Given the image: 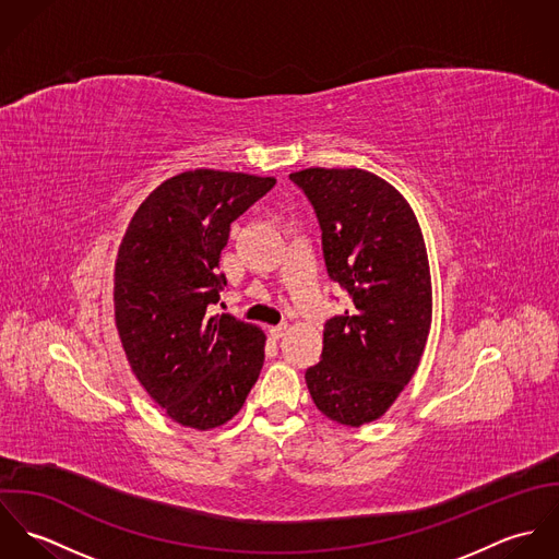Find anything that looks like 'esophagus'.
<instances>
[{"instance_id":"esophagus-1","label":"esophagus","mask_w":559,"mask_h":559,"mask_svg":"<svg viewBox=\"0 0 559 559\" xmlns=\"http://www.w3.org/2000/svg\"><path fill=\"white\" fill-rule=\"evenodd\" d=\"M286 331H288V324H286V322L275 324V326H269V333H271V337H273V340L284 337V333H286Z\"/></svg>"}]
</instances>
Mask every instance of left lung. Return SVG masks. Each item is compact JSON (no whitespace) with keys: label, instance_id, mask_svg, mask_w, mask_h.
<instances>
[{"label":"left lung","instance_id":"1","mask_svg":"<svg viewBox=\"0 0 559 559\" xmlns=\"http://www.w3.org/2000/svg\"><path fill=\"white\" fill-rule=\"evenodd\" d=\"M310 198L331 280L350 295L326 320L322 359L306 383L317 408L344 426L385 415L415 374L432 320V284L421 228L394 185L359 167L290 174Z\"/></svg>","mask_w":559,"mask_h":559}]
</instances>
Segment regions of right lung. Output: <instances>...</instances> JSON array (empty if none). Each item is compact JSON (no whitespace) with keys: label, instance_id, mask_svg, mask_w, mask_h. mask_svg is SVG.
<instances>
[{"label":"right lung","instance_id":"1","mask_svg":"<svg viewBox=\"0 0 559 559\" xmlns=\"http://www.w3.org/2000/svg\"><path fill=\"white\" fill-rule=\"evenodd\" d=\"M275 185L273 176L191 169L140 204L114 269V314L127 361L169 419L193 430L230 421L258 381L266 335L219 301L230 224Z\"/></svg>","mask_w":559,"mask_h":559}]
</instances>
